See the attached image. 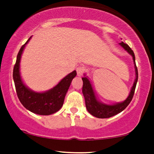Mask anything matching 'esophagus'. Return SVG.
I'll use <instances>...</instances> for the list:
<instances>
[{"instance_id":"obj_1","label":"esophagus","mask_w":154,"mask_h":154,"mask_svg":"<svg viewBox=\"0 0 154 154\" xmlns=\"http://www.w3.org/2000/svg\"><path fill=\"white\" fill-rule=\"evenodd\" d=\"M76 71H77V75L78 76H82L83 73V68L82 66H79L76 68Z\"/></svg>"}]
</instances>
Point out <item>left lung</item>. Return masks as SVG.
Returning <instances> with one entry per match:
<instances>
[{"mask_svg": "<svg viewBox=\"0 0 154 154\" xmlns=\"http://www.w3.org/2000/svg\"><path fill=\"white\" fill-rule=\"evenodd\" d=\"M119 45L132 57L134 71H135V79H134L133 85H132L131 90H130L129 95L126 98V100L121 102H118L116 103V104H108L101 102L97 97L95 92L94 91L93 88H92V84L90 83L88 76L86 75L85 73H84V77L82 78L83 82L82 92H83L84 98H85L86 109H87L88 111L90 114L94 117L99 118V119H107V118L112 117L113 116L123 111L131 102L132 99L133 97L137 83L138 72L137 68L135 64V57H134V52L131 50V48L127 44L124 43L123 42L120 43Z\"/></svg>", "mask_w": 154, "mask_h": 154, "instance_id": "left-lung-1", "label": "left lung"}]
</instances>
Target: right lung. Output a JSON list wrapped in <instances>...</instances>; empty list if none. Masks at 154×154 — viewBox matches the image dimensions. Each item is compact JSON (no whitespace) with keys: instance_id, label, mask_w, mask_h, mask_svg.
<instances>
[{"instance_id":"right-lung-1","label":"right lung","mask_w":154,"mask_h":154,"mask_svg":"<svg viewBox=\"0 0 154 154\" xmlns=\"http://www.w3.org/2000/svg\"><path fill=\"white\" fill-rule=\"evenodd\" d=\"M31 36L18 52L13 69V80L16 92L20 102L26 109L35 114L48 116L56 113L62 108L65 96L76 71L69 73L51 89L45 92H35L27 87L24 83L20 73V61L26 45Z\"/></svg>"}]
</instances>
